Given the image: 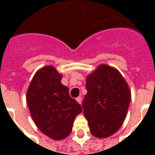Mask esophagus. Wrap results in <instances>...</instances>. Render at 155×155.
<instances>
[{"instance_id":"1","label":"esophagus","mask_w":155,"mask_h":155,"mask_svg":"<svg viewBox=\"0 0 155 155\" xmlns=\"http://www.w3.org/2000/svg\"><path fill=\"white\" fill-rule=\"evenodd\" d=\"M76 101H77L78 103L81 104V103H82V97H77V98H76Z\"/></svg>"}]
</instances>
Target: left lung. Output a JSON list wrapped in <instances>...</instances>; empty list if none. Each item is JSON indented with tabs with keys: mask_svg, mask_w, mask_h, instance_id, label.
I'll use <instances>...</instances> for the list:
<instances>
[{
	"mask_svg": "<svg viewBox=\"0 0 155 155\" xmlns=\"http://www.w3.org/2000/svg\"><path fill=\"white\" fill-rule=\"evenodd\" d=\"M86 88L83 108L90 132L99 138L110 137L127 115L131 99L129 85L117 69L101 64L87 76Z\"/></svg>",
	"mask_w": 155,
	"mask_h": 155,
	"instance_id": "obj_1",
	"label": "left lung"
}]
</instances>
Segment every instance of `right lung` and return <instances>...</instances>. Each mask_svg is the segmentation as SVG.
<instances>
[{
  "label": "right lung",
  "mask_w": 155,
  "mask_h": 155,
  "mask_svg": "<svg viewBox=\"0 0 155 155\" xmlns=\"http://www.w3.org/2000/svg\"><path fill=\"white\" fill-rule=\"evenodd\" d=\"M63 75L53 66L35 73L26 92V102L35 125L43 134L54 140L70 134L75 117L82 107L61 84Z\"/></svg>",
  "instance_id": "add662e5"
}]
</instances>
